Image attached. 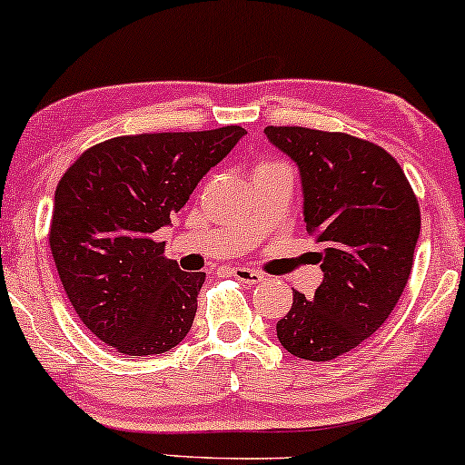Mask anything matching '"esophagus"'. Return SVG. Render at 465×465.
Masks as SVG:
<instances>
[{
  "mask_svg": "<svg viewBox=\"0 0 465 465\" xmlns=\"http://www.w3.org/2000/svg\"><path fill=\"white\" fill-rule=\"evenodd\" d=\"M232 274L246 285H257L263 281V274L257 272V270H251V268H233Z\"/></svg>",
  "mask_w": 465,
  "mask_h": 465,
  "instance_id": "esophagus-1",
  "label": "esophagus"
}]
</instances>
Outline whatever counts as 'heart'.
<instances>
[{
    "label": "heart",
    "mask_w": 465,
    "mask_h": 465,
    "mask_svg": "<svg viewBox=\"0 0 465 465\" xmlns=\"http://www.w3.org/2000/svg\"><path fill=\"white\" fill-rule=\"evenodd\" d=\"M262 167H268V164H260V167H257V169H262Z\"/></svg>",
    "instance_id": "1"
}]
</instances>
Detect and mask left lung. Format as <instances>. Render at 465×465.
Listing matches in <instances>:
<instances>
[{
	"label": "left lung",
	"instance_id": "left-lung-1",
	"mask_svg": "<svg viewBox=\"0 0 465 465\" xmlns=\"http://www.w3.org/2000/svg\"><path fill=\"white\" fill-rule=\"evenodd\" d=\"M263 133L298 164L304 225L324 246L315 252L324 279L311 301L293 292L276 337L293 356L332 361L380 331L401 298L420 233L419 202L380 145L302 126Z\"/></svg>",
	"mask_w": 465,
	"mask_h": 465
}]
</instances>
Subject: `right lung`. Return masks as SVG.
I'll list each match as a JSON object with an SVG mask.
<instances>
[{
  "instance_id": "right-lung-1",
  "label": "right lung",
  "mask_w": 465,
  "mask_h": 465,
  "mask_svg": "<svg viewBox=\"0 0 465 465\" xmlns=\"http://www.w3.org/2000/svg\"><path fill=\"white\" fill-rule=\"evenodd\" d=\"M240 126L115 137L85 150L53 199L49 244L68 301L103 343L126 356L169 351L197 313L205 272L164 260L154 232L172 225Z\"/></svg>"
}]
</instances>
